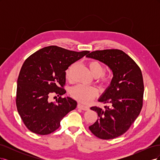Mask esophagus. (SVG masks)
<instances>
[{"label": "esophagus", "mask_w": 160, "mask_h": 160, "mask_svg": "<svg viewBox=\"0 0 160 160\" xmlns=\"http://www.w3.org/2000/svg\"><path fill=\"white\" fill-rule=\"evenodd\" d=\"M77 108L82 109V110H84V111H87V110H89V107H88V106L86 105H82L81 103H79L78 105H77Z\"/></svg>", "instance_id": "1"}]
</instances>
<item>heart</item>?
<instances>
[{"label":"heart","instance_id":"heart-1","mask_svg":"<svg viewBox=\"0 0 160 160\" xmlns=\"http://www.w3.org/2000/svg\"><path fill=\"white\" fill-rule=\"evenodd\" d=\"M73 64L71 65L66 71V75L70 76L71 71ZM90 70L95 77H100L101 82L107 83L109 81L108 77H105L104 73L106 71V67L102 62L98 61H91L89 63ZM70 94L72 98L76 99L82 103H88L93 100L95 97L98 94V91L93 86H88L84 85H77L71 89Z\"/></svg>","mask_w":160,"mask_h":160}]
</instances>
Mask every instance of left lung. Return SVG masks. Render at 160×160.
Here are the masks:
<instances>
[{
	"instance_id": "8db88e82",
	"label": "left lung",
	"mask_w": 160,
	"mask_h": 160,
	"mask_svg": "<svg viewBox=\"0 0 160 160\" xmlns=\"http://www.w3.org/2000/svg\"><path fill=\"white\" fill-rule=\"evenodd\" d=\"M87 57L103 62L113 74L109 87L98 100L109 105L91 108L99 118L89 129L99 139H114L127 132L142 109L144 85L142 71L122 50L95 51Z\"/></svg>"
}]
</instances>
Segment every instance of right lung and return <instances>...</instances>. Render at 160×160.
I'll list each match as a JSON object with an SVG mask.
<instances>
[{
    "mask_svg": "<svg viewBox=\"0 0 160 160\" xmlns=\"http://www.w3.org/2000/svg\"><path fill=\"white\" fill-rule=\"evenodd\" d=\"M89 52L52 45L34 52L24 62L17 80L16 105L28 130L38 135L50 134L76 108V101L69 97L61 98L66 93L65 71ZM53 92L59 98L50 102L48 98Z\"/></svg>",
    "mask_w": 160,
    "mask_h": 160,
    "instance_id": "obj_1",
    "label": "right lung"
}]
</instances>
